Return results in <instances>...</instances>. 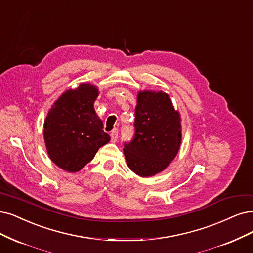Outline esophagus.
Listing matches in <instances>:
<instances>
[{"label": "esophagus", "instance_id": "1", "mask_svg": "<svg viewBox=\"0 0 253 253\" xmlns=\"http://www.w3.org/2000/svg\"><path fill=\"white\" fill-rule=\"evenodd\" d=\"M110 136H111V139L114 142H116L117 139H118V137H119V131H118V129H114L111 131V133H110Z\"/></svg>", "mask_w": 253, "mask_h": 253}]
</instances>
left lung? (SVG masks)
Returning a JSON list of instances; mask_svg holds the SVG:
<instances>
[{"label": "left lung", "mask_w": 253, "mask_h": 253, "mask_svg": "<svg viewBox=\"0 0 253 253\" xmlns=\"http://www.w3.org/2000/svg\"><path fill=\"white\" fill-rule=\"evenodd\" d=\"M134 135L124 144L128 167L142 177L164 171L181 143L180 116L163 91H139L135 107Z\"/></svg>", "instance_id": "8db88e82"}]
</instances>
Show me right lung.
<instances>
[{"label":"right lung","instance_id":"obj_1","mask_svg":"<svg viewBox=\"0 0 253 253\" xmlns=\"http://www.w3.org/2000/svg\"><path fill=\"white\" fill-rule=\"evenodd\" d=\"M96 86L81 83L69 89L50 109L43 125L46 150L52 162L68 172H78L109 142L93 109Z\"/></svg>","mask_w":253,"mask_h":253}]
</instances>
